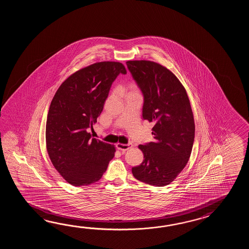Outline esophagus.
<instances>
[{
  "label": "esophagus",
  "instance_id": "esophagus-1",
  "mask_svg": "<svg viewBox=\"0 0 249 249\" xmlns=\"http://www.w3.org/2000/svg\"><path fill=\"white\" fill-rule=\"evenodd\" d=\"M132 147V143H127V144H121V143H117V148L118 150H121L122 152H125L129 148Z\"/></svg>",
  "mask_w": 249,
  "mask_h": 249
}]
</instances>
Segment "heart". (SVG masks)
<instances>
[{
    "mask_svg": "<svg viewBox=\"0 0 249 249\" xmlns=\"http://www.w3.org/2000/svg\"><path fill=\"white\" fill-rule=\"evenodd\" d=\"M132 91H135V90H134V89H133V88H132Z\"/></svg>",
    "mask_w": 249,
    "mask_h": 249,
    "instance_id": "obj_1",
    "label": "heart"
}]
</instances>
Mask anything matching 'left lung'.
<instances>
[{"mask_svg": "<svg viewBox=\"0 0 249 249\" xmlns=\"http://www.w3.org/2000/svg\"><path fill=\"white\" fill-rule=\"evenodd\" d=\"M143 95L142 118L154 122V142L140 145L144 159L133 176L156 187L171 183L191 157L195 124L184 87L170 70L148 60L127 61Z\"/></svg>", "mask_w": 249, "mask_h": 249, "instance_id": "1", "label": "left lung"}]
</instances>
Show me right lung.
Instances as JSON below:
<instances>
[{
	"instance_id": "right-lung-1",
	"label": "right lung",
	"mask_w": 249,
	"mask_h": 249,
	"mask_svg": "<svg viewBox=\"0 0 249 249\" xmlns=\"http://www.w3.org/2000/svg\"><path fill=\"white\" fill-rule=\"evenodd\" d=\"M126 74L122 63L92 64L59 86L48 112L46 147L54 167L74 186L101 179L116 149L91 137L89 129L103 110L113 82Z\"/></svg>"
}]
</instances>
